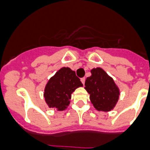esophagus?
<instances>
[{
    "label": "esophagus",
    "instance_id": "obj_1",
    "mask_svg": "<svg viewBox=\"0 0 150 150\" xmlns=\"http://www.w3.org/2000/svg\"><path fill=\"white\" fill-rule=\"evenodd\" d=\"M85 80H86V79H85V77H83L80 79V80H81V82H82L83 84L85 83Z\"/></svg>",
    "mask_w": 150,
    "mask_h": 150
}]
</instances>
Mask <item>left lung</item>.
<instances>
[{
	"label": "left lung",
	"mask_w": 150,
	"mask_h": 150,
	"mask_svg": "<svg viewBox=\"0 0 150 150\" xmlns=\"http://www.w3.org/2000/svg\"><path fill=\"white\" fill-rule=\"evenodd\" d=\"M86 90L93 106L99 111H110L119 99L120 91L110 76L100 67L91 70V76L85 81Z\"/></svg>",
	"instance_id": "8db88e82"
}]
</instances>
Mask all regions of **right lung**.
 <instances>
[{
	"label": "right lung",
	"instance_id": "1",
	"mask_svg": "<svg viewBox=\"0 0 150 150\" xmlns=\"http://www.w3.org/2000/svg\"><path fill=\"white\" fill-rule=\"evenodd\" d=\"M80 78L69 67H63L50 78L44 90V98L50 108L64 110L70 103L71 93L82 86Z\"/></svg>",
	"mask_w": 150,
	"mask_h": 150
}]
</instances>
